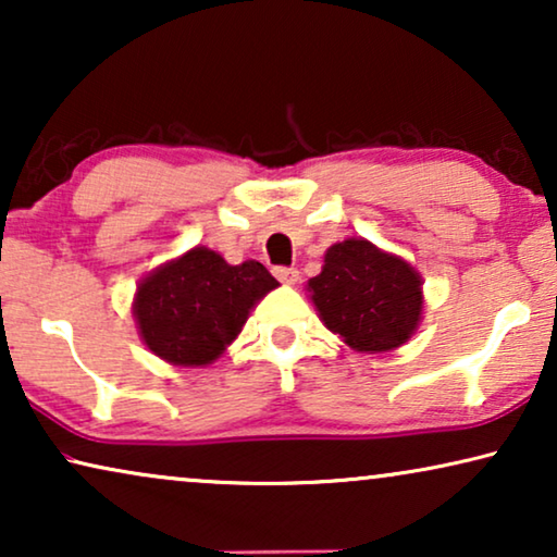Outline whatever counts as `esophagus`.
<instances>
[{
	"instance_id": "1",
	"label": "esophagus",
	"mask_w": 557,
	"mask_h": 557,
	"mask_svg": "<svg viewBox=\"0 0 557 557\" xmlns=\"http://www.w3.org/2000/svg\"><path fill=\"white\" fill-rule=\"evenodd\" d=\"M276 276H278L281 284L294 286L296 281H299V271H296V269H276Z\"/></svg>"
}]
</instances>
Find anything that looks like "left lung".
I'll list each match as a JSON object with an SVG mask.
<instances>
[{
  "label": "left lung",
  "instance_id": "obj_1",
  "mask_svg": "<svg viewBox=\"0 0 557 557\" xmlns=\"http://www.w3.org/2000/svg\"><path fill=\"white\" fill-rule=\"evenodd\" d=\"M309 299L326 330L355 352H391L413 337L423 319V278L406 258L364 238L326 248Z\"/></svg>",
  "mask_w": 557,
  "mask_h": 557
}]
</instances>
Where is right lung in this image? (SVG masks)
Masks as SVG:
<instances>
[{
    "label": "right lung",
    "instance_id": "1",
    "mask_svg": "<svg viewBox=\"0 0 557 557\" xmlns=\"http://www.w3.org/2000/svg\"><path fill=\"white\" fill-rule=\"evenodd\" d=\"M276 286L263 263L231 265L218 250L195 246L139 281L134 322L159 360L208 368L243 332L250 309Z\"/></svg>",
    "mask_w": 557,
    "mask_h": 557
}]
</instances>
